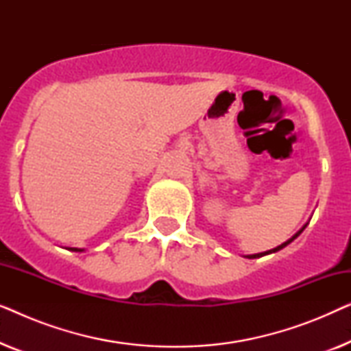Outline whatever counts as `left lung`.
<instances>
[{
    "label": "left lung",
    "mask_w": 351,
    "mask_h": 351,
    "mask_svg": "<svg viewBox=\"0 0 351 351\" xmlns=\"http://www.w3.org/2000/svg\"><path fill=\"white\" fill-rule=\"evenodd\" d=\"M305 227H306V225H305ZM305 227H304V228H302V230H300V232H297V233L294 234V237H292L291 239H287V241H286V243H282V244H281V246H278V247H275V249H271V251H267V252H261V254H252V256H247V257H249V258H257V257L267 256V254H271V252H276V251H280V249H282V247H286V246H287V244H289V243H292V241H294V239H295L297 237H299V234H300L302 232H304V230H305Z\"/></svg>",
    "instance_id": "1"
}]
</instances>
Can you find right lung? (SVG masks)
Listing matches in <instances>:
<instances>
[{
	"mask_svg": "<svg viewBox=\"0 0 351 351\" xmlns=\"http://www.w3.org/2000/svg\"><path fill=\"white\" fill-rule=\"evenodd\" d=\"M71 251H78V252H81V251H83V249H78V247H71Z\"/></svg>",
	"mask_w": 351,
	"mask_h": 351,
	"instance_id": "right-lung-1",
	"label": "right lung"
}]
</instances>
